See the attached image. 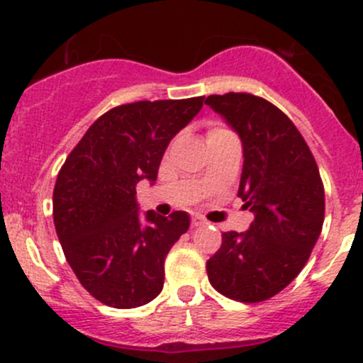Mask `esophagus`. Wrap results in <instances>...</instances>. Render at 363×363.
<instances>
[{
	"label": "esophagus",
	"mask_w": 363,
	"mask_h": 363,
	"mask_svg": "<svg viewBox=\"0 0 363 363\" xmlns=\"http://www.w3.org/2000/svg\"><path fill=\"white\" fill-rule=\"evenodd\" d=\"M191 225L193 226H205V225H207V221H205L202 216H193V218H191Z\"/></svg>",
	"instance_id": "1"
}]
</instances>
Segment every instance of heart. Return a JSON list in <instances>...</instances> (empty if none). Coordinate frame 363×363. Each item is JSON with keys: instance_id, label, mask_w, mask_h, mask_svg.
Wrapping results in <instances>:
<instances>
[{"instance_id": "obj_1", "label": "heart", "mask_w": 363, "mask_h": 363, "mask_svg": "<svg viewBox=\"0 0 363 363\" xmlns=\"http://www.w3.org/2000/svg\"><path fill=\"white\" fill-rule=\"evenodd\" d=\"M216 130H221V128H216ZM216 130H212V131H216Z\"/></svg>"}]
</instances>
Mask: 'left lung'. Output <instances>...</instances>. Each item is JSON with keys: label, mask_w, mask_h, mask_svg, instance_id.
I'll list each match as a JSON object with an SVG mask.
<instances>
[{"label": "left lung", "mask_w": 363, "mask_h": 363, "mask_svg": "<svg viewBox=\"0 0 363 363\" xmlns=\"http://www.w3.org/2000/svg\"><path fill=\"white\" fill-rule=\"evenodd\" d=\"M205 105L242 142L239 196L255 212L246 232H225L207 262L208 281L239 302H262L288 286L309 259L325 219L320 170L295 124L263 98L212 94Z\"/></svg>", "instance_id": "8db88e82"}]
</instances>
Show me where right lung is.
<instances>
[{
  "label": "right lung",
  "mask_w": 363,
  "mask_h": 363,
  "mask_svg": "<svg viewBox=\"0 0 363 363\" xmlns=\"http://www.w3.org/2000/svg\"><path fill=\"white\" fill-rule=\"evenodd\" d=\"M203 98L135 101L98 117L69 152L54 186V225L77 279L96 300L131 309L163 290L164 258L189 214H140L137 184H155L172 138Z\"/></svg>",
  "instance_id": "add662e5"
}]
</instances>
